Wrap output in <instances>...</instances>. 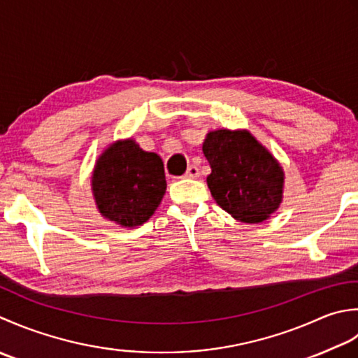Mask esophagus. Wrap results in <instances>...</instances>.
I'll return each instance as SVG.
<instances>
[{
  "label": "esophagus",
  "instance_id": "34e87169",
  "mask_svg": "<svg viewBox=\"0 0 358 358\" xmlns=\"http://www.w3.org/2000/svg\"><path fill=\"white\" fill-rule=\"evenodd\" d=\"M184 176H185V178H189V179L199 178V169H198V166H196V165H189Z\"/></svg>",
  "mask_w": 358,
  "mask_h": 358
}]
</instances>
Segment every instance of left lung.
Listing matches in <instances>:
<instances>
[{"label": "left lung", "instance_id": "1", "mask_svg": "<svg viewBox=\"0 0 358 358\" xmlns=\"http://www.w3.org/2000/svg\"><path fill=\"white\" fill-rule=\"evenodd\" d=\"M211 166L207 185L217 206L241 222H261L278 208L282 170L247 131L217 129L202 145Z\"/></svg>", "mask_w": 358, "mask_h": 358}]
</instances>
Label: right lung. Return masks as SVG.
<instances>
[{
  "instance_id": "obj_1",
  "label": "right lung",
  "mask_w": 358,
  "mask_h": 358,
  "mask_svg": "<svg viewBox=\"0 0 358 358\" xmlns=\"http://www.w3.org/2000/svg\"><path fill=\"white\" fill-rule=\"evenodd\" d=\"M166 188L164 162L134 141L117 142L97 160L92 192L100 213L123 227L147 222Z\"/></svg>"
}]
</instances>
